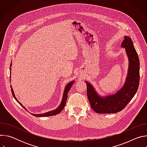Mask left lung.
<instances>
[{
    "label": "left lung",
    "mask_w": 147,
    "mask_h": 147,
    "mask_svg": "<svg viewBox=\"0 0 147 147\" xmlns=\"http://www.w3.org/2000/svg\"><path fill=\"white\" fill-rule=\"evenodd\" d=\"M121 48L125 49L129 66L123 86L116 93L99 94L90 82L87 84V96L92 109L98 113H115L122 111L136 94L140 82V60L131 39L124 36Z\"/></svg>",
    "instance_id": "8db88e82"
}]
</instances>
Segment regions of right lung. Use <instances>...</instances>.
<instances>
[{
	"label": "right lung",
	"mask_w": 147,
	"mask_h": 147,
	"mask_svg": "<svg viewBox=\"0 0 147 147\" xmlns=\"http://www.w3.org/2000/svg\"><path fill=\"white\" fill-rule=\"evenodd\" d=\"M11 66H12V63H11L10 64V75H11ZM10 80L11 82V76H10ZM75 81L73 80V81H71L70 82H69L65 86V89H64V91H63V96H62V99H61V101L59 105L57 107V108L54 110H52V111H49V112H45L44 113H40V114H34V113H30L32 115L34 116H36V117H46V116H54V115H57L59 114V113L61 112V111L63 109V108H65V104L66 103V100H67V94H68V92L69 91L70 89L71 88V86L73 85V84L74 83ZM10 88H11V93H12V95L13 96V97L14 98V99H16V100L20 105L21 106H22V107L23 108H24L26 111H28V110L18 100V99H17V98L15 96V94L14 93V91H13V89L12 88V86H10Z\"/></svg>",
	"instance_id": "1"
}]
</instances>
